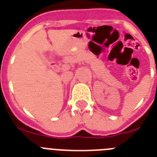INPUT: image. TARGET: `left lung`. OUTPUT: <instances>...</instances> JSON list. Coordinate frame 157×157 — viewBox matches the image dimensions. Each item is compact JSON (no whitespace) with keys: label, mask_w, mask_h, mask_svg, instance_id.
I'll return each instance as SVG.
<instances>
[{"label":"left lung","mask_w":157,"mask_h":157,"mask_svg":"<svg viewBox=\"0 0 157 157\" xmlns=\"http://www.w3.org/2000/svg\"><path fill=\"white\" fill-rule=\"evenodd\" d=\"M156 73H157V69H156Z\"/></svg>","instance_id":"1"}]
</instances>
